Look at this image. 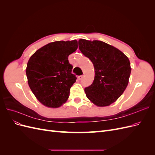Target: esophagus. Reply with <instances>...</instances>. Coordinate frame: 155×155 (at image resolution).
Returning <instances> with one entry per match:
<instances>
[{
	"instance_id": "34e87169",
	"label": "esophagus",
	"mask_w": 155,
	"mask_h": 155,
	"mask_svg": "<svg viewBox=\"0 0 155 155\" xmlns=\"http://www.w3.org/2000/svg\"><path fill=\"white\" fill-rule=\"evenodd\" d=\"M83 76H79L78 78L79 80H81V79H83Z\"/></svg>"
}]
</instances>
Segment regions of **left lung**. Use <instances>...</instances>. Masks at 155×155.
<instances>
[{"label":"left lung","mask_w":155,"mask_h":155,"mask_svg":"<svg viewBox=\"0 0 155 155\" xmlns=\"http://www.w3.org/2000/svg\"><path fill=\"white\" fill-rule=\"evenodd\" d=\"M78 44L95 70L93 83L85 88L87 97L98 107L110 105L128 85L131 72L129 59L122 51L103 41L81 39Z\"/></svg>","instance_id":"obj_1"}]
</instances>
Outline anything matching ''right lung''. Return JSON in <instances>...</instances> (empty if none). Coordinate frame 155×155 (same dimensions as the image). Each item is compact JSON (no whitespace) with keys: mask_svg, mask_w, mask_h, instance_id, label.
I'll list each match as a JSON object with an SVG mask.
<instances>
[{"mask_svg":"<svg viewBox=\"0 0 155 155\" xmlns=\"http://www.w3.org/2000/svg\"><path fill=\"white\" fill-rule=\"evenodd\" d=\"M78 48L76 40L55 41L33 54L27 63L26 74L29 87L42 104L58 108L67 101L70 89L76 82L68 55Z\"/></svg>","mask_w":155,"mask_h":155,"instance_id":"obj_1","label":"right lung"}]
</instances>
